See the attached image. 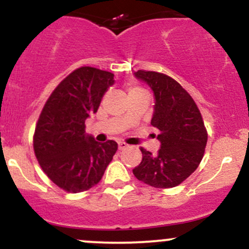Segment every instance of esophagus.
I'll list each match as a JSON object with an SVG mask.
<instances>
[{"mask_svg":"<svg viewBox=\"0 0 249 249\" xmlns=\"http://www.w3.org/2000/svg\"><path fill=\"white\" fill-rule=\"evenodd\" d=\"M125 148H127L126 143H124V142H119V143H118V149L123 150V149H125Z\"/></svg>","mask_w":249,"mask_h":249,"instance_id":"obj_1","label":"esophagus"}]
</instances>
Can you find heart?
Returning <instances> with one entry per match:
<instances>
[{"mask_svg": "<svg viewBox=\"0 0 249 249\" xmlns=\"http://www.w3.org/2000/svg\"><path fill=\"white\" fill-rule=\"evenodd\" d=\"M135 92H145V91L142 89V88L135 87V85H132V87L129 88V95L135 94Z\"/></svg>", "mask_w": 249, "mask_h": 249, "instance_id": "1", "label": "heart"}]
</instances>
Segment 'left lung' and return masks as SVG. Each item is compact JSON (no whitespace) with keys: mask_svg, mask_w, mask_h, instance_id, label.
Returning a JSON list of instances; mask_svg holds the SVG:
<instances>
[{"mask_svg":"<svg viewBox=\"0 0 249 249\" xmlns=\"http://www.w3.org/2000/svg\"><path fill=\"white\" fill-rule=\"evenodd\" d=\"M154 95L150 124L159 130L157 154L141 148L142 161L132 170L141 182L154 188H172L187 179L199 166L207 143V132L196 104L166 74L135 72Z\"/></svg>","mask_w":249,"mask_h":249,"instance_id":"1","label":"left lung"}]
</instances>
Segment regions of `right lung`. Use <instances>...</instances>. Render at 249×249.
I'll return each mask as SVG.
<instances>
[{
    "label": "right lung",
    "mask_w": 249,
    "mask_h": 249,
    "mask_svg": "<svg viewBox=\"0 0 249 249\" xmlns=\"http://www.w3.org/2000/svg\"><path fill=\"white\" fill-rule=\"evenodd\" d=\"M114 74L80 67L53 91L35 130L34 149L44 173L61 189L80 193L101 180L118 144L85 134V120L99 109Z\"/></svg>",
    "instance_id": "1"
}]
</instances>
